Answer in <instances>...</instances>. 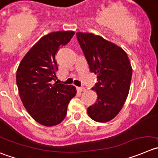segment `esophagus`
<instances>
[{
	"label": "esophagus",
	"mask_w": 158,
	"mask_h": 158,
	"mask_svg": "<svg viewBox=\"0 0 158 158\" xmlns=\"http://www.w3.org/2000/svg\"><path fill=\"white\" fill-rule=\"evenodd\" d=\"M77 89H78V90H79L80 92H84V91H86V89H85L83 86H81V87H78Z\"/></svg>",
	"instance_id": "obj_1"
}]
</instances>
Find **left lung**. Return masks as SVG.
Returning a JSON list of instances; mask_svg holds the SVG:
<instances>
[{"label": "left lung", "mask_w": 158, "mask_h": 158, "mask_svg": "<svg viewBox=\"0 0 158 158\" xmlns=\"http://www.w3.org/2000/svg\"><path fill=\"white\" fill-rule=\"evenodd\" d=\"M76 36L89 70L97 75L92 88L97 100L87 113L96 122H109L118 114L129 94L132 72L129 59L124 50L101 36L85 32H77Z\"/></svg>", "instance_id": "left-lung-1"}]
</instances>
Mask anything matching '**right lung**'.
Listing matches in <instances>:
<instances>
[{"mask_svg": "<svg viewBox=\"0 0 158 158\" xmlns=\"http://www.w3.org/2000/svg\"><path fill=\"white\" fill-rule=\"evenodd\" d=\"M74 34L73 31H58L43 36L18 68L16 83L22 102L32 118L43 126L62 122L76 94L75 86L53 82L58 70L56 54Z\"/></svg>", "mask_w": 158, "mask_h": 158, "instance_id": "obj_1", "label": "right lung"}]
</instances>
